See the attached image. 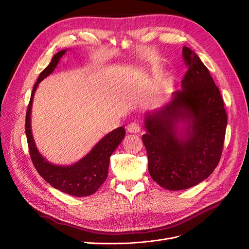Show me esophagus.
Here are the masks:
<instances>
[{
  "label": "esophagus",
  "instance_id": "esophagus-1",
  "mask_svg": "<svg viewBox=\"0 0 249 249\" xmlns=\"http://www.w3.org/2000/svg\"><path fill=\"white\" fill-rule=\"evenodd\" d=\"M127 131L129 133H138L140 131V127L138 124L136 123H131L129 124L127 127Z\"/></svg>",
  "mask_w": 249,
  "mask_h": 249
}]
</instances>
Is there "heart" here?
Wrapping results in <instances>:
<instances>
[{"label": "heart", "instance_id": "1", "mask_svg": "<svg viewBox=\"0 0 249 249\" xmlns=\"http://www.w3.org/2000/svg\"><path fill=\"white\" fill-rule=\"evenodd\" d=\"M175 82H176V77L174 75H168L166 76L164 80H162L160 84V90L162 91H167L171 89L174 85H175Z\"/></svg>", "mask_w": 249, "mask_h": 249}]
</instances>
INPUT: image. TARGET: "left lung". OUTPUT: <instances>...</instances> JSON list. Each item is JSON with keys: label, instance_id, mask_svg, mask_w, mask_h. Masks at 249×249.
<instances>
[{"label": "left lung", "instance_id": "1", "mask_svg": "<svg viewBox=\"0 0 249 249\" xmlns=\"http://www.w3.org/2000/svg\"><path fill=\"white\" fill-rule=\"evenodd\" d=\"M182 57L189 71L181 89L144 114L142 136L150 177L171 191L192 188L214 172L227 126L223 99L208 69L187 46Z\"/></svg>", "mask_w": 249, "mask_h": 249}]
</instances>
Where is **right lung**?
Here are the masks:
<instances>
[{
    "label": "right lung",
    "mask_w": 249,
    "mask_h": 249,
    "mask_svg": "<svg viewBox=\"0 0 249 249\" xmlns=\"http://www.w3.org/2000/svg\"><path fill=\"white\" fill-rule=\"evenodd\" d=\"M67 49H63L52 57L47 68L42 71L34 85L26 114L25 131L32 162L38 174L54 189L74 197L93 195L103 185L108 177L110 156L125 136L123 126L105 135L82 160L70 165H56L49 162L36 147L31 129V111L34 94L38 85L52 73Z\"/></svg>",
    "instance_id": "1"
}]
</instances>
